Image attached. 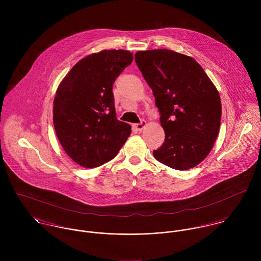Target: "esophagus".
<instances>
[{"instance_id":"obj_1","label":"esophagus","mask_w":261,"mask_h":261,"mask_svg":"<svg viewBox=\"0 0 261 261\" xmlns=\"http://www.w3.org/2000/svg\"><path fill=\"white\" fill-rule=\"evenodd\" d=\"M146 125H147L146 120H142L140 123L133 124V128H134L135 130H137V132H142Z\"/></svg>"}]
</instances>
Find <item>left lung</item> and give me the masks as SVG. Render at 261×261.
I'll return each mask as SVG.
<instances>
[{"label":"left lung","instance_id":"left-lung-1","mask_svg":"<svg viewBox=\"0 0 261 261\" xmlns=\"http://www.w3.org/2000/svg\"><path fill=\"white\" fill-rule=\"evenodd\" d=\"M136 63L161 113L165 142L153 150L160 163L189 170L211 151L220 129V95L202 66L190 56L168 49L138 51Z\"/></svg>","mask_w":261,"mask_h":261}]
</instances>
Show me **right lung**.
<instances>
[{
  "label": "right lung",
  "instance_id": "1",
  "mask_svg": "<svg viewBox=\"0 0 261 261\" xmlns=\"http://www.w3.org/2000/svg\"><path fill=\"white\" fill-rule=\"evenodd\" d=\"M127 50H102L79 60L62 79L53 101V123L65 152L83 168L117 154L132 129L116 118L112 86L133 62Z\"/></svg>",
  "mask_w": 261,
  "mask_h": 261
}]
</instances>
